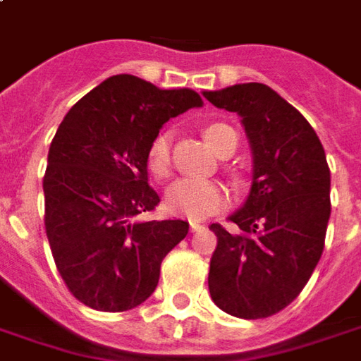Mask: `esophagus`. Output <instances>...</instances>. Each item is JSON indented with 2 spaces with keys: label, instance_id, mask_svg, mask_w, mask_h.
I'll list each match as a JSON object with an SVG mask.
<instances>
[{
  "label": "esophagus",
  "instance_id": "esophagus-1",
  "mask_svg": "<svg viewBox=\"0 0 361 361\" xmlns=\"http://www.w3.org/2000/svg\"><path fill=\"white\" fill-rule=\"evenodd\" d=\"M189 228H191V232H201L203 230V224H199V222H195V220H191L189 222Z\"/></svg>",
  "mask_w": 361,
  "mask_h": 361
}]
</instances>
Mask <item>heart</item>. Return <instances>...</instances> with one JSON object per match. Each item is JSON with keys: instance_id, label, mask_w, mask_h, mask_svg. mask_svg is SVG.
Masks as SVG:
<instances>
[{"instance_id": "1", "label": "heart", "mask_w": 361, "mask_h": 361, "mask_svg": "<svg viewBox=\"0 0 361 361\" xmlns=\"http://www.w3.org/2000/svg\"><path fill=\"white\" fill-rule=\"evenodd\" d=\"M204 139L211 142L216 152L238 145V133L232 127L222 121H214L204 127ZM170 154H172V137L168 131H160L154 135L147 150V166L158 178H162L170 170ZM228 199L226 188L214 180H195V178H181L173 181L168 193L166 204L173 214H181L188 219L201 220L212 212L224 207Z\"/></svg>"}]
</instances>
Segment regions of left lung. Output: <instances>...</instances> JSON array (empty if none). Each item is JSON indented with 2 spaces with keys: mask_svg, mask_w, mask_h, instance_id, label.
Returning <instances> with one entry per match:
<instances>
[{
  "mask_svg": "<svg viewBox=\"0 0 361 361\" xmlns=\"http://www.w3.org/2000/svg\"><path fill=\"white\" fill-rule=\"evenodd\" d=\"M203 96L242 118L253 150L250 195L230 216L238 232L209 226L216 235L209 292L234 317H271L300 295L325 247V149L310 121L267 85L243 82Z\"/></svg>",
  "mask_w": 361,
  "mask_h": 361,
  "instance_id": "obj_1",
  "label": "left lung"
}]
</instances>
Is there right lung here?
<instances>
[{
    "instance_id": "1",
    "label": "right lung",
    "mask_w": 361,
    "mask_h": 361,
    "mask_svg": "<svg viewBox=\"0 0 361 361\" xmlns=\"http://www.w3.org/2000/svg\"><path fill=\"white\" fill-rule=\"evenodd\" d=\"M199 106L195 90L114 75L59 123L44 173V224L61 279L85 305L110 313L141 305L162 259L188 235L183 220L139 214L160 203L147 173L150 141L168 119Z\"/></svg>"
}]
</instances>
